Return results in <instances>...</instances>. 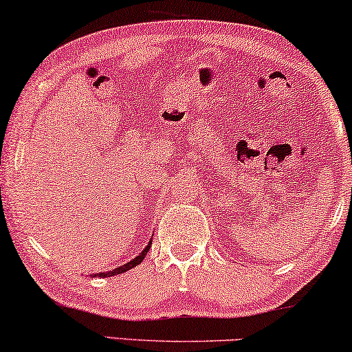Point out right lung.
Masks as SVG:
<instances>
[{"label": "right lung", "instance_id": "add662e5", "mask_svg": "<svg viewBox=\"0 0 352 352\" xmlns=\"http://www.w3.org/2000/svg\"><path fill=\"white\" fill-rule=\"evenodd\" d=\"M150 244H152V243H148L147 248H145V249L142 250V252H140L139 255H137L135 258H132L131 262H127L126 265H121V267H118V268H115V270H113V272H104V273H98V275H95V276H102V278H107V276H113V275H120V273H124V272H127V270H131V268L137 267V265H139V263L142 262V260L145 258V255H147L148 249H150Z\"/></svg>", "mask_w": 352, "mask_h": 352}]
</instances>
